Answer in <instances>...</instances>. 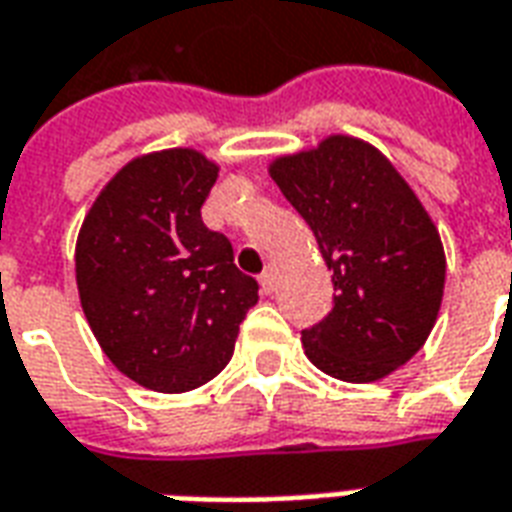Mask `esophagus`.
Segmentation results:
<instances>
[{
	"instance_id": "34e87169",
	"label": "esophagus",
	"mask_w": 512,
	"mask_h": 512,
	"mask_svg": "<svg viewBox=\"0 0 512 512\" xmlns=\"http://www.w3.org/2000/svg\"><path fill=\"white\" fill-rule=\"evenodd\" d=\"M260 288H263L266 296H271V293L277 290V277H274V271H271V268H266V271L260 274Z\"/></svg>"
}]
</instances>
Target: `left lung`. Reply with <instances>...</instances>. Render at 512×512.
<instances>
[{"instance_id": "8db88e82", "label": "left lung", "mask_w": 512, "mask_h": 512, "mask_svg": "<svg viewBox=\"0 0 512 512\" xmlns=\"http://www.w3.org/2000/svg\"><path fill=\"white\" fill-rule=\"evenodd\" d=\"M271 178L315 233L332 271V312L301 332L326 376L367 384L428 340L444 296V249L389 158L354 136L277 158Z\"/></svg>"}]
</instances>
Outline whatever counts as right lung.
<instances>
[{"label": "right lung", "mask_w": 512, "mask_h": 512, "mask_svg": "<svg viewBox=\"0 0 512 512\" xmlns=\"http://www.w3.org/2000/svg\"><path fill=\"white\" fill-rule=\"evenodd\" d=\"M219 167L189 150L134 158L98 194L76 241L79 299L112 365L153 392H189L230 362L257 282L202 224Z\"/></svg>", "instance_id": "right-lung-1"}]
</instances>
